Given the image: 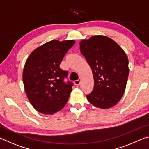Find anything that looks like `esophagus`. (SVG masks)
<instances>
[{
	"mask_svg": "<svg viewBox=\"0 0 149 149\" xmlns=\"http://www.w3.org/2000/svg\"><path fill=\"white\" fill-rule=\"evenodd\" d=\"M81 78H79V79H78L77 80L75 81H74V84H75V85H79L80 83H81Z\"/></svg>",
	"mask_w": 149,
	"mask_h": 149,
	"instance_id": "1",
	"label": "esophagus"
}]
</instances>
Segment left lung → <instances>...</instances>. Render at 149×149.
<instances>
[{
  "instance_id": "1",
  "label": "left lung",
  "mask_w": 149,
  "mask_h": 149,
  "mask_svg": "<svg viewBox=\"0 0 149 149\" xmlns=\"http://www.w3.org/2000/svg\"><path fill=\"white\" fill-rule=\"evenodd\" d=\"M80 50L94 78V89L87 99L95 107H114L125 92L129 75L128 58L116 42L104 35H94L79 42Z\"/></svg>"
}]
</instances>
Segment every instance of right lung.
I'll return each instance as SVG.
<instances>
[{
    "instance_id": "right-lung-1",
    "label": "right lung",
    "mask_w": 149,
    "mask_h": 149,
    "mask_svg": "<svg viewBox=\"0 0 149 149\" xmlns=\"http://www.w3.org/2000/svg\"><path fill=\"white\" fill-rule=\"evenodd\" d=\"M74 40H52L37 47L25 63L23 82L27 99L35 110L43 114H53L66 104L72 84L64 82L68 72L60 64Z\"/></svg>"
}]
</instances>
